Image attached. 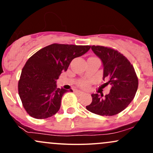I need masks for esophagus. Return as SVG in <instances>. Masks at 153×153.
Masks as SVG:
<instances>
[{
  "mask_svg": "<svg viewBox=\"0 0 153 153\" xmlns=\"http://www.w3.org/2000/svg\"><path fill=\"white\" fill-rule=\"evenodd\" d=\"M75 94H78V95H82V94H85V93H84L83 91H79V90H75Z\"/></svg>",
  "mask_w": 153,
  "mask_h": 153,
  "instance_id": "1",
  "label": "esophagus"
}]
</instances>
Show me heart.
<instances>
[{
  "mask_svg": "<svg viewBox=\"0 0 153 153\" xmlns=\"http://www.w3.org/2000/svg\"><path fill=\"white\" fill-rule=\"evenodd\" d=\"M88 85V83L87 82H82L80 83V85H81L82 87H87Z\"/></svg>",
  "mask_w": 153,
  "mask_h": 153,
  "instance_id": "obj_1",
  "label": "heart"
}]
</instances>
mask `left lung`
<instances>
[{"label":"left lung","instance_id":"obj_1","mask_svg":"<svg viewBox=\"0 0 153 153\" xmlns=\"http://www.w3.org/2000/svg\"><path fill=\"white\" fill-rule=\"evenodd\" d=\"M91 50L101 59L103 67V79L111 85L109 94L103 97L93 94L92 102L87 110L101 116H114L125 109L134 98L138 78L134 68L128 59L114 49L92 46Z\"/></svg>","mask_w":153,"mask_h":153}]
</instances>
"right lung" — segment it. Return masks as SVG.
Masks as SVG:
<instances>
[{
  "label": "right lung",
  "mask_w": 153,
  "mask_h": 153,
  "mask_svg": "<svg viewBox=\"0 0 153 153\" xmlns=\"http://www.w3.org/2000/svg\"><path fill=\"white\" fill-rule=\"evenodd\" d=\"M90 48L52 44L28 59L22 69L18 88L23 106L31 117L46 119L58 111L62 96L68 90L57 88V80L73 59L85 54Z\"/></svg>",
  "instance_id": "1"
}]
</instances>
